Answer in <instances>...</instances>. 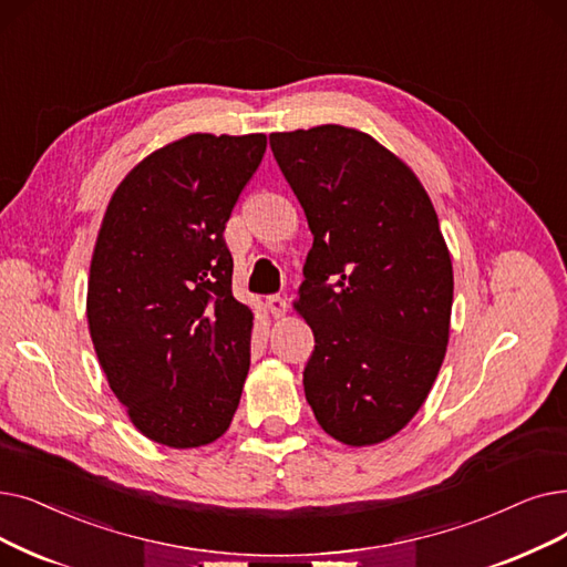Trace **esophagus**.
<instances>
[{"instance_id":"esophagus-1","label":"esophagus","mask_w":567,"mask_h":567,"mask_svg":"<svg viewBox=\"0 0 567 567\" xmlns=\"http://www.w3.org/2000/svg\"><path fill=\"white\" fill-rule=\"evenodd\" d=\"M266 308H268V312L274 315L276 319H280V317H285V312H287V301H285L282 297H268V299H266Z\"/></svg>"}]
</instances>
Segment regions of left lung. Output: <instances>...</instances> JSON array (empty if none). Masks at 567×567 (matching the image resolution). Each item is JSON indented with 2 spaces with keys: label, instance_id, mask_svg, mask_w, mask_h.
<instances>
[{
  "label": "left lung",
  "instance_id": "8db88e82",
  "mask_svg": "<svg viewBox=\"0 0 567 567\" xmlns=\"http://www.w3.org/2000/svg\"><path fill=\"white\" fill-rule=\"evenodd\" d=\"M270 151L312 231L293 303L315 336L306 399L342 445H378L424 405L447 352L454 270L435 208L354 127L276 132Z\"/></svg>",
  "mask_w": 567,
  "mask_h": 567
}]
</instances>
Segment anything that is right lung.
Here are the masks:
<instances>
[{
	"instance_id": "right-lung-1",
	"label": "right lung",
	"mask_w": 567,
	"mask_h": 567,
	"mask_svg": "<svg viewBox=\"0 0 567 567\" xmlns=\"http://www.w3.org/2000/svg\"><path fill=\"white\" fill-rule=\"evenodd\" d=\"M264 134H189L141 159L94 243L87 327L109 386L153 442L225 435L250 371L252 310L231 293L225 227Z\"/></svg>"
}]
</instances>
